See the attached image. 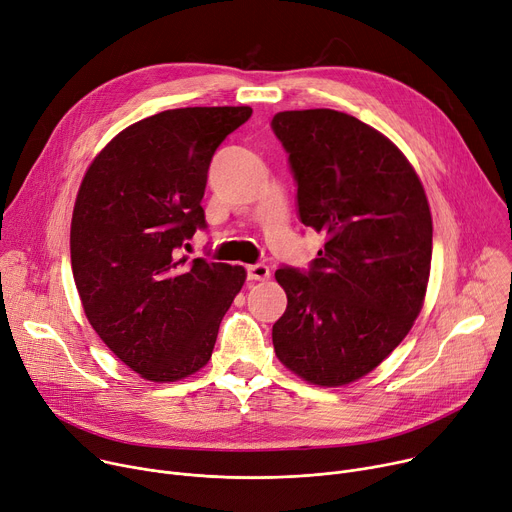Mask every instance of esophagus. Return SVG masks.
I'll return each instance as SVG.
<instances>
[{
  "label": "esophagus",
  "instance_id": "1",
  "mask_svg": "<svg viewBox=\"0 0 512 512\" xmlns=\"http://www.w3.org/2000/svg\"><path fill=\"white\" fill-rule=\"evenodd\" d=\"M247 278L251 282H263L269 278V267L263 265V263H255V265H249L247 267Z\"/></svg>",
  "mask_w": 512,
  "mask_h": 512
}]
</instances>
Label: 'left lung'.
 I'll list each match as a JSON object with an SVG mask.
<instances>
[{"instance_id":"obj_1","label":"left lung","mask_w":512,"mask_h":512,"mask_svg":"<svg viewBox=\"0 0 512 512\" xmlns=\"http://www.w3.org/2000/svg\"><path fill=\"white\" fill-rule=\"evenodd\" d=\"M271 129L288 152L300 222L325 236L309 271H276L288 296L271 329L276 356L313 385H348L377 368L422 311L428 199L401 150L352 115L284 111Z\"/></svg>"}]
</instances>
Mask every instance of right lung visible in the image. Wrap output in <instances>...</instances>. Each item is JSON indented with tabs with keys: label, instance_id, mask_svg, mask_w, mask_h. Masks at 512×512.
<instances>
[{
	"label": "right lung",
	"instance_id": "right-lung-1",
	"mask_svg": "<svg viewBox=\"0 0 512 512\" xmlns=\"http://www.w3.org/2000/svg\"><path fill=\"white\" fill-rule=\"evenodd\" d=\"M251 107L173 109L129 125L82 179L70 232L84 313L109 350L146 381L208 364L241 265L181 257L197 228L214 152Z\"/></svg>",
	"mask_w": 512,
	"mask_h": 512
}]
</instances>
